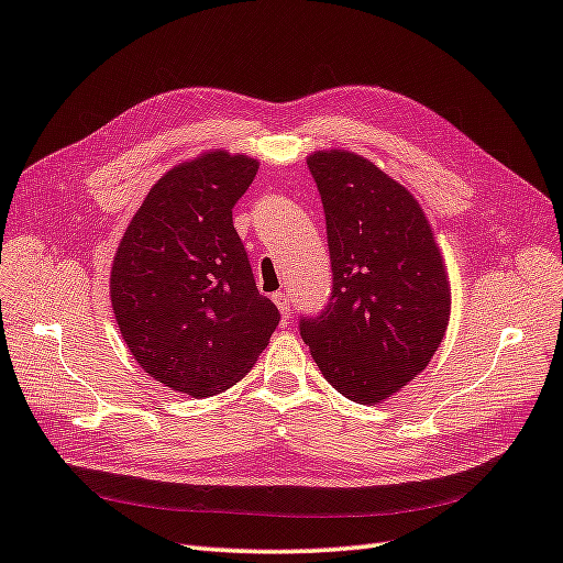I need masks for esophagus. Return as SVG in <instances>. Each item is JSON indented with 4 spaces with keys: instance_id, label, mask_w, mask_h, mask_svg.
Instances as JSON below:
<instances>
[{
    "instance_id": "1",
    "label": "esophagus",
    "mask_w": 563,
    "mask_h": 563,
    "mask_svg": "<svg viewBox=\"0 0 563 563\" xmlns=\"http://www.w3.org/2000/svg\"><path fill=\"white\" fill-rule=\"evenodd\" d=\"M272 300H275V306L279 308V312H282L284 319L291 317V302H288V296H286V294H282V291L272 294Z\"/></svg>"
}]
</instances>
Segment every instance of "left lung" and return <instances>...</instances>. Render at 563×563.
I'll use <instances>...</instances> for the list:
<instances>
[{"instance_id": "obj_1", "label": "left lung", "mask_w": 563, "mask_h": 563, "mask_svg": "<svg viewBox=\"0 0 563 563\" xmlns=\"http://www.w3.org/2000/svg\"><path fill=\"white\" fill-rule=\"evenodd\" d=\"M333 286L300 336L347 400L390 398L429 367L450 319V282L417 199L351 151H314Z\"/></svg>"}]
</instances>
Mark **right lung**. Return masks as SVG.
Listing matches in <instances>:
<instances>
[{"mask_svg":"<svg viewBox=\"0 0 563 563\" xmlns=\"http://www.w3.org/2000/svg\"><path fill=\"white\" fill-rule=\"evenodd\" d=\"M257 161L227 151L165 173L134 212L111 267V306L142 369L191 398L244 378L279 324L232 222Z\"/></svg>","mask_w":563,"mask_h":563,"instance_id":"add662e5","label":"right lung"}]
</instances>
